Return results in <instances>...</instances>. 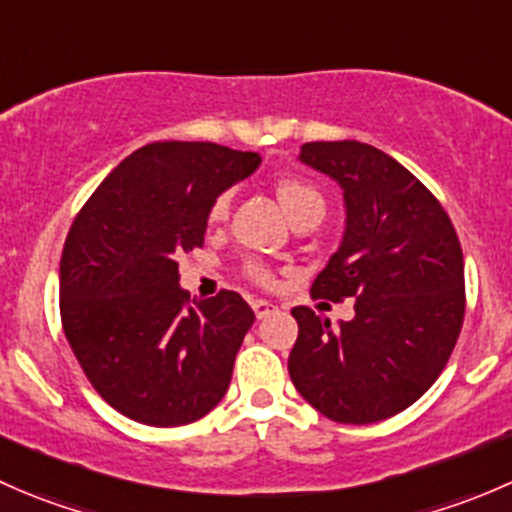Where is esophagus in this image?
<instances>
[{"label": "esophagus", "instance_id": "obj_1", "mask_svg": "<svg viewBox=\"0 0 512 512\" xmlns=\"http://www.w3.org/2000/svg\"><path fill=\"white\" fill-rule=\"evenodd\" d=\"M252 309H255L257 319H265V317H270V314H275L280 307L272 302H267V299H255V302H252Z\"/></svg>", "mask_w": 512, "mask_h": 512}]
</instances>
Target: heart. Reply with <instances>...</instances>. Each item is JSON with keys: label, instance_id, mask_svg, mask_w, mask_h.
<instances>
[{"label": "heart", "instance_id": "obj_1", "mask_svg": "<svg viewBox=\"0 0 512 512\" xmlns=\"http://www.w3.org/2000/svg\"><path fill=\"white\" fill-rule=\"evenodd\" d=\"M277 198H280L282 208L287 210L289 218L302 213V210L324 208L322 190H319L317 185L309 183V180H302V178L280 180V183H277ZM230 203H232V195L220 193L218 198L213 200V205H210V215H208L210 223L215 225L225 223L227 215H230ZM247 275H250L255 282H260V285H270L272 282V275L262 265H250L247 267Z\"/></svg>", "mask_w": 512, "mask_h": 512}]
</instances>
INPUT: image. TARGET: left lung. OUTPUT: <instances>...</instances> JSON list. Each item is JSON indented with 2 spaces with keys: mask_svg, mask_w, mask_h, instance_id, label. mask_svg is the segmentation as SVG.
Listing matches in <instances>:
<instances>
[{
  "mask_svg": "<svg viewBox=\"0 0 512 512\" xmlns=\"http://www.w3.org/2000/svg\"><path fill=\"white\" fill-rule=\"evenodd\" d=\"M299 160L337 180L347 225L312 297H356L332 327L294 307V389L337 423H376L409 409L446 366L466 314L463 252L451 218L399 160L359 141H314Z\"/></svg>",
  "mask_w": 512,
  "mask_h": 512,
  "instance_id": "1",
  "label": "left lung"
}]
</instances>
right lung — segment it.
I'll return each mask as SVG.
<instances>
[{
	"label": "right lung",
	"instance_id": "add662e5",
	"mask_svg": "<svg viewBox=\"0 0 512 512\" xmlns=\"http://www.w3.org/2000/svg\"><path fill=\"white\" fill-rule=\"evenodd\" d=\"M260 156L218 143H148L76 215L59 267L61 324L103 401L146 426L213 411L255 312L237 292L193 299L178 257L203 247L210 205Z\"/></svg>",
	"mask_w": 512,
	"mask_h": 512
}]
</instances>
